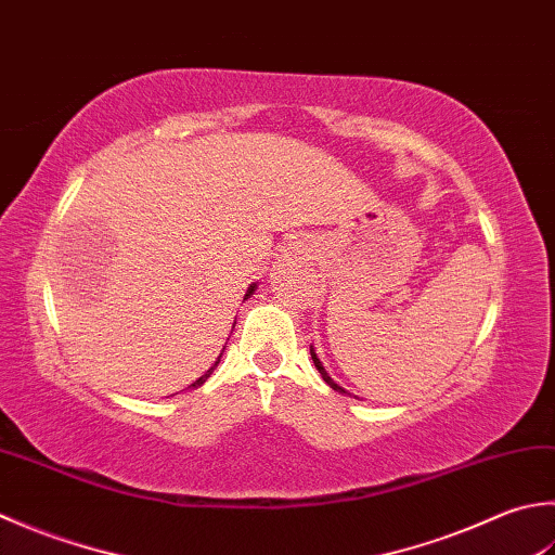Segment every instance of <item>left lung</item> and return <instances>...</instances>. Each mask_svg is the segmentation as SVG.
<instances>
[{
	"label": "left lung",
	"instance_id": "obj_1",
	"mask_svg": "<svg viewBox=\"0 0 555 555\" xmlns=\"http://www.w3.org/2000/svg\"><path fill=\"white\" fill-rule=\"evenodd\" d=\"M310 356H312V361H314V367H318V371H320V375H322V379H324V383H327L332 389H336V392H341V395H349V392H346V389L344 387H339V385H336L334 383V379L330 377V373L327 371H324V365L320 363V358H318V353H314V349H312V346H310Z\"/></svg>",
	"mask_w": 555,
	"mask_h": 555
}]
</instances>
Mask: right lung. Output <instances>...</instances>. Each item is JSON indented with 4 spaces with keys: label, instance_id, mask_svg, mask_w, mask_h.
<instances>
[{
    "label": "right lung",
    "instance_id": "add662e5",
    "mask_svg": "<svg viewBox=\"0 0 555 555\" xmlns=\"http://www.w3.org/2000/svg\"><path fill=\"white\" fill-rule=\"evenodd\" d=\"M255 288H257V284H253V286H249V288H247V293H245V298H249V296H253V293H255ZM233 327H235V324H233ZM219 361H221V356H219ZM219 361H216V363H214V365L209 367V371H206V373H204L202 377H197V379H194V383H192L190 387H199V385H204V383H206V377H209V375L214 373V367H216V365H219Z\"/></svg>",
    "mask_w": 555,
    "mask_h": 555
}]
</instances>
